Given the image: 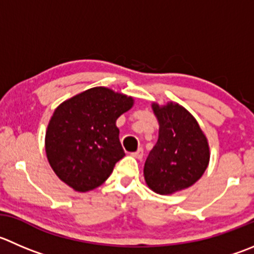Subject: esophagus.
I'll return each mask as SVG.
<instances>
[{"label": "esophagus", "instance_id": "34e87169", "mask_svg": "<svg viewBox=\"0 0 254 254\" xmlns=\"http://www.w3.org/2000/svg\"><path fill=\"white\" fill-rule=\"evenodd\" d=\"M132 156L134 157H136V159H142V156H144V150L141 149V147H140L139 150H137V151H135V152H132Z\"/></svg>", "mask_w": 254, "mask_h": 254}]
</instances>
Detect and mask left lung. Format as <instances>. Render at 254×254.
Returning a JSON list of instances; mask_svg holds the SVG:
<instances>
[{"label": "left lung", "mask_w": 254, "mask_h": 254, "mask_svg": "<svg viewBox=\"0 0 254 254\" xmlns=\"http://www.w3.org/2000/svg\"><path fill=\"white\" fill-rule=\"evenodd\" d=\"M159 122V139L144 166L147 186L160 195H171L192 186L210 161L207 139L195 118L184 107L152 104Z\"/></svg>", "instance_id": "8db88e82"}]
</instances>
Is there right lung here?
<instances>
[{
    "mask_svg": "<svg viewBox=\"0 0 254 254\" xmlns=\"http://www.w3.org/2000/svg\"><path fill=\"white\" fill-rule=\"evenodd\" d=\"M134 99L97 87L62 103L46 132V154L57 176L78 192L100 186L125 156L115 123Z\"/></svg>",
    "mask_w": 254,
    "mask_h": 254,
    "instance_id": "1",
    "label": "right lung"
}]
</instances>
